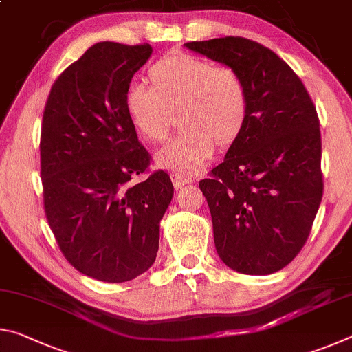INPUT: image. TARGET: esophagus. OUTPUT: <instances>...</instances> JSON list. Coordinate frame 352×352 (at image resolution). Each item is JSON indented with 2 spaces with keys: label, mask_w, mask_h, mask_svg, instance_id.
I'll list each match as a JSON object with an SVG mask.
<instances>
[{
  "label": "esophagus",
  "mask_w": 352,
  "mask_h": 352,
  "mask_svg": "<svg viewBox=\"0 0 352 352\" xmlns=\"http://www.w3.org/2000/svg\"><path fill=\"white\" fill-rule=\"evenodd\" d=\"M170 178H172V183H174V186L177 189H180L182 186H184V184L192 183V178H189L186 175H182V174H177V172H172Z\"/></svg>",
  "instance_id": "34e87169"
}]
</instances>
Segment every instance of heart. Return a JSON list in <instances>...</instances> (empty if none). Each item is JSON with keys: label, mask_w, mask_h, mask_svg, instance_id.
<instances>
[{"label": "heart", "mask_w": 352, "mask_h": 352, "mask_svg": "<svg viewBox=\"0 0 352 352\" xmlns=\"http://www.w3.org/2000/svg\"><path fill=\"white\" fill-rule=\"evenodd\" d=\"M151 88L132 85L124 107L142 140L162 144L175 116L182 133L158 153V163L192 175L214 152L228 151L245 130L250 91L245 77L231 65H212L186 52H172L147 69Z\"/></svg>", "instance_id": "obj_1"}]
</instances>
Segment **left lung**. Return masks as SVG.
Listing matches in <instances>:
<instances>
[{
	"instance_id": "8db88e82",
	"label": "left lung",
	"mask_w": 352,
	"mask_h": 352,
	"mask_svg": "<svg viewBox=\"0 0 352 352\" xmlns=\"http://www.w3.org/2000/svg\"><path fill=\"white\" fill-rule=\"evenodd\" d=\"M186 47L247 80L245 130L199 186L220 259L245 275H270L305 247L323 197L317 109L295 71L258 41L222 37Z\"/></svg>"
}]
</instances>
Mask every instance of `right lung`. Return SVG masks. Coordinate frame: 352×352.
Wrapping results in <instances>:
<instances>
[{
  "label": "right lung",
  "instance_id": "obj_1",
  "mask_svg": "<svg viewBox=\"0 0 352 352\" xmlns=\"http://www.w3.org/2000/svg\"><path fill=\"white\" fill-rule=\"evenodd\" d=\"M151 54L148 43L93 45L52 83L41 121L46 220L65 259L104 283L130 281L153 264L174 195L164 170L135 183L152 157L124 96Z\"/></svg>",
  "mask_w": 352,
  "mask_h": 352
}]
</instances>
